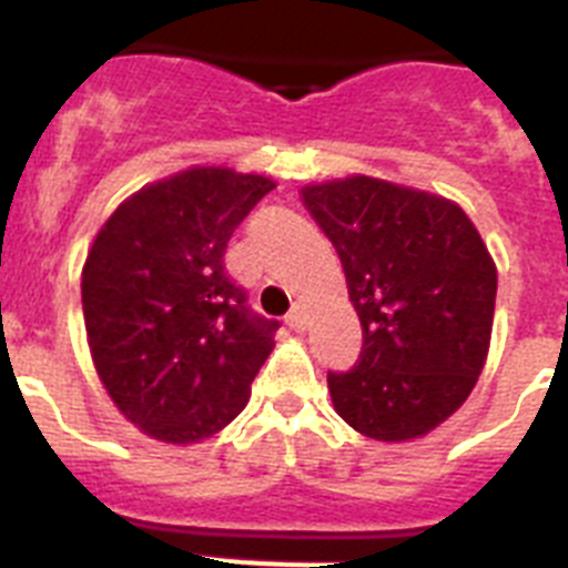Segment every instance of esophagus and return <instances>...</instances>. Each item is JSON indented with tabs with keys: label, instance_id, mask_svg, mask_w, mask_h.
<instances>
[{
	"label": "esophagus",
	"instance_id": "esophagus-1",
	"mask_svg": "<svg viewBox=\"0 0 568 568\" xmlns=\"http://www.w3.org/2000/svg\"><path fill=\"white\" fill-rule=\"evenodd\" d=\"M287 327L295 329V333H301V329L307 327V307L301 304V301H295L293 310H290L287 315Z\"/></svg>",
	"mask_w": 568,
	"mask_h": 568
}]
</instances>
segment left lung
Listing matches in <instances>:
<instances>
[{
  "label": "left lung",
  "mask_w": 568,
  "mask_h": 568,
  "mask_svg": "<svg viewBox=\"0 0 568 568\" xmlns=\"http://www.w3.org/2000/svg\"><path fill=\"white\" fill-rule=\"evenodd\" d=\"M364 329L358 364L329 373L335 413L384 444L424 438L484 373L498 267L453 199L375 175L304 184Z\"/></svg>",
  "instance_id": "1"
}]
</instances>
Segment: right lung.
<instances>
[{
	"mask_svg": "<svg viewBox=\"0 0 568 568\" xmlns=\"http://www.w3.org/2000/svg\"><path fill=\"white\" fill-rule=\"evenodd\" d=\"M273 187L267 175L195 164L128 195L90 244V358L115 409L150 438L202 444L247 406L278 324L250 313L224 250Z\"/></svg>",
	"mask_w": 568,
	"mask_h": 568,
	"instance_id": "right-lung-1",
	"label": "right lung"
}]
</instances>
